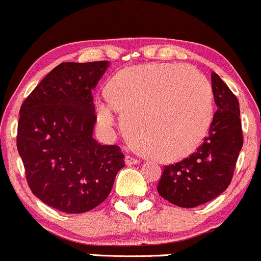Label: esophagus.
Returning a JSON list of instances; mask_svg holds the SVG:
<instances>
[{"label":"esophagus","mask_w":261,"mask_h":261,"mask_svg":"<svg viewBox=\"0 0 261 261\" xmlns=\"http://www.w3.org/2000/svg\"><path fill=\"white\" fill-rule=\"evenodd\" d=\"M125 164H126V165H137V164H140V160L136 159V158H133V156H130V155H128V156L125 158Z\"/></svg>","instance_id":"obj_1"}]
</instances>
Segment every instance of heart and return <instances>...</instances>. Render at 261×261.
<instances>
[{"label":"heart","instance_id":"b5f03b06","mask_svg":"<svg viewBox=\"0 0 261 261\" xmlns=\"http://www.w3.org/2000/svg\"><path fill=\"white\" fill-rule=\"evenodd\" d=\"M108 97L95 103L102 130L111 133L117 110L137 147L161 161L194 153L212 121L213 94L206 78L193 67L148 64L125 68L112 78Z\"/></svg>","mask_w":261,"mask_h":261}]
</instances>
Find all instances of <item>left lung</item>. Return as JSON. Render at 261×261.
Here are the masks:
<instances>
[{
	"instance_id": "left-lung-1",
	"label": "left lung",
	"mask_w": 261,
	"mask_h": 261,
	"mask_svg": "<svg viewBox=\"0 0 261 261\" xmlns=\"http://www.w3.org/2000/svg\"><path fill=\"white\" fill-rule=\"evenodd\" d=\"M211 79L217 112L208 135L189 158L165 166L158 184L161 197L184 208L208 202L226 190L242 149L239 100L216 72Z\"/></svg>"
}]
</instances>
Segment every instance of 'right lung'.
<instances>
[{
	"label": "right lung",
	"instance_id": "1",
	"mask_svg": "<svg viewBox=\"0 0 261 261\" xmlns=\"http://www.w3.org/2000/svg\"><path fill=\"white\" fill-rule=\"evenodd\" d=\"M108 66L62 62L21 105L16 147L28 184L42 202L61 212L84 213L103 202L125 166L119 147L92 137L91 90Z\"/></svg>",
	"mask_w": 261,
	"mask_h": 261
}]
</instances>
